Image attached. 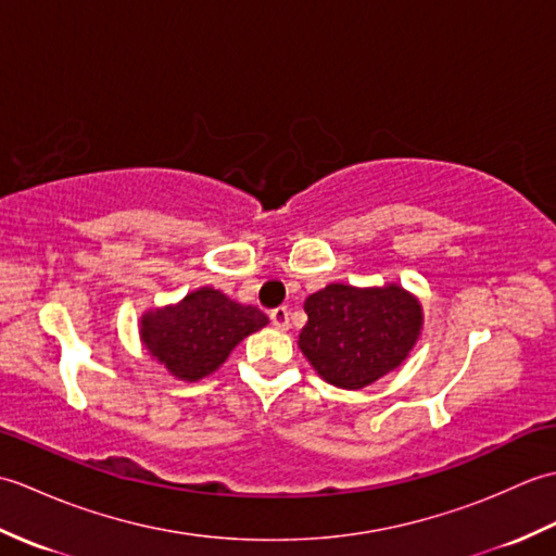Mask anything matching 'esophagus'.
Returning <instances> with one entry per match:
<instances>
[{
    "label": "esophagus",
    "instance_id": "1",
    "mask_svg": "<svg viewBox=\"0 0 556 556\" xmlns=\"http://www.w3.org/2000/svg\"><path fill=\"white\" fill-rule=\"evenodd\" d=\"M269 320L271 325H275V329H279V332H287L289 329V311L281 305V308H275L269 313Z\"/></svg>",
    "mask_w": 556,
    "mask_h": 556
}]
</instances>
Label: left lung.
<instances>
[{
  "instance_id": "obj_1",
  "label": "left lung",
  "mask_w": 556,
  "mask_h": 556,
  "mask_svg": "<svg viewBox=\"0 0 556 556\" xmlns=\"http://www.w3.org/2000/svg\"><path fill=\"white\" fill-rule=\"evenodd\" d=\"M299 349L325 382L363 389L394 372L422 332V303L396 281L327 285L303 303Z\"/></svg>"
}]
</instances>
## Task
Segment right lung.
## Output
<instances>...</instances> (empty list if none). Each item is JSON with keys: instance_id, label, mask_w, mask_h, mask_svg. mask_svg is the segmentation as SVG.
<instances>
[{"instance_id": "obj_1", "label": "right lung", "mask_w": 556, "mask_h": 556, "mask_svg": "<svg viewBox=\"0 0 556 556\" xmlns=\"http://www.w3.org/2000/svg\"><path fill=\"white\" fill-rule=\"evenodd\" d=\"M255 305H243L215 287L188 291L181 301L150 308L138 320L148 356L181 382H198L222 368L229 353L267 325Z\"/></svg>"}]
</instances>
